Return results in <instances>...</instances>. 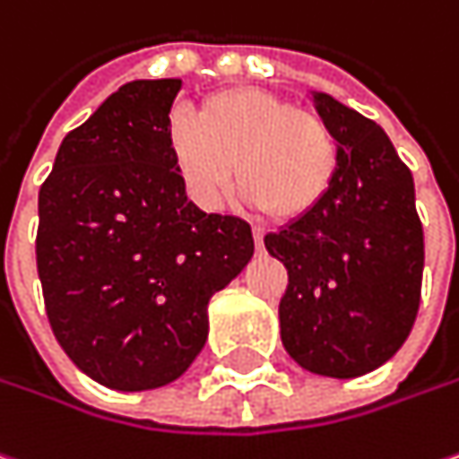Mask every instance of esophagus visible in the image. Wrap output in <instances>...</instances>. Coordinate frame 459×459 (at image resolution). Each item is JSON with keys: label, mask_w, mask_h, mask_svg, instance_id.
Listing matches in <instances>:
<instances>
[{"label": "esophagus", "mask_w": 459, "mask_h": 459, "mask_svg": "<svg viewBox=\"0 0 459 459\" xmlns=\"http://www.w3.org/2000/svg\"><path fill=\"white\" fill-rule=\"evenodd\" d=\"M251 233H254V241H256V247L262 249V244H264V230L254 229V230H251Z\"/></svg>", "instance_id": "obj_1"}]
</instances>
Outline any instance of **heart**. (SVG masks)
<instances>
[{"instance_id": "1", "label": "heart", "mask_w": 459, "mask_h": 459, "mask_svg": "<svg viewBox=\"0 0 459 459\" xmlns=\"http://www.w3.org/2000/svg\"><path fill=\"white\" fill-rule=\"evenodd\" d=\"M167 141L185 190L205 210L223 205L236 182L272 221L318 208L339 171V141L318 115L264 90L210 94L200 112H171Z\"/></svg>"}]
</instances>
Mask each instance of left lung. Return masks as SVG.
Returning a JSON list of instances; mask_svg holds the SVG:
<instances>
[{"instance_id":"obj_1","label":"left lung","mask_w":459,"mask_h":459,"mask_svg":"<svg viewBox=\"0 0 459 459\" xmlns=\"http://www.w3.org/2000/svg\"><path fill=\"white\" fill-rule=\"evenodd\" d=\"M313 105L339 141V171L306 218L264 236L288 269L280 336L313 375L359 377L403 347L419 313L424 230L413 177L383 128L331 94Z\"/></svg>"}]
</instances>
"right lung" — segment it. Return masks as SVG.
Here are the masks:
<instances>
[{"label": "right lung", "instance_id": "obj_1", "mask_svg": "<svg viewBox=\"0 0 459 459\" xmlns=\"http://www.w3.org/2000/svg\"><path fill=\"white\" fill-rule=\"evenodd\" d=\"M182 79L110 94L56 153L35 259L50 329L112 390L177 380L208 339L210 298L249 264L247 221L187 200L167 141Z\"/></svg>", "mask_w": 459, "mask_h": 459}]
</instances>
